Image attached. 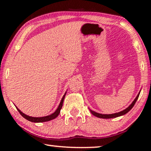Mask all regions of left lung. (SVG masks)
Wrapping results in <instances>:
<instances>
[{"instance_id":"1","label":"left lung","mask_w":151,"mask_h":151,"mask_svg":"<svg viewBox=\"0 0 151 151\" xmlns=\"http://www.w3.org/2000/svg\"><path fill=\"white\" fill-rule=\"evenodd\" d=\"M140 94V92L138 93V95L136 98L134 99V100L132 102L131 104H130L129 106L127 108H126L125 110L121 111V112H117V113H114V114H100V113H98V112H96L94 111H93L92 110L90 109V111L91 112V113L93 115H94L96 117H98V118H116L118 116H122V115H124L125 114H127V112H129V111L132 109L133 108V106L135 104L136 102H137V100H138V96H139Z\"/></svg>"}]
</instances>
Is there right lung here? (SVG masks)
<instances>
[{
  "label": "right lung",
  "mask_w": 151,
  "mask_h": 151,
  "mask_svg": "<svg viewBox=\"0 0 151 151\" xmlns=\"http://www.w3.org/2000/svg\"><path fill=\"white\" fill-rule=\"evenodd\" d=\"M65 94H66V92L65 93V94L63 95V98H62V99H61V102H60V104H59L58 108H57V110L55 111V112H53V114H51L49 115V116H43V117H31V116H27L26 114H24L19 109V108H17V110L19 111V112L21 114V115L22 116L25 118V119L28 120L29 121H30V122H47V121L53 120V119H54V118H57V117L58 116V115L59 114V113H60V110L61 109V108H62L63 100H64V98H65Z\"/></svg>",
  "instance_id": "right-lung-1"
}]
</instances>
